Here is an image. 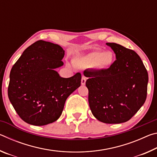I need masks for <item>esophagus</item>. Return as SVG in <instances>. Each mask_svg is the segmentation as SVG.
Listing matches in <instances>:
<instances>
[{"instance_id":"1","label":"esophagus","mask_w":157,"mask_h":157,"mask_svg":"<svg viewBox=\"0 0 157 157\" xmlns=\"http://www.w3.org/2000/svg\"><path fill=\"white\" fill-rule=\"evenodd\" d=\"M86 77L82 76V80H81V84H82V85H85V84H86Z\"/></svg>"}]
</instances>
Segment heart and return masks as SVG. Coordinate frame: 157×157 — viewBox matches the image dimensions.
I'll return each mask as SVG.
<instances>
[{
    "mask_svg": "<svg viewBox=\"0 0 157 157\" xmlns=\"http://www.w3.org/2000/svg\"><path fill=\"white\" fill-rule=\"evenodd\" d=\"M115 57L112 52L94 50L88 54L75 58V64L82 67H95L99 70H107L113 64Z\"/></svg>",
    "mask_w": 157,
    "mask_h": 157,
    "instance_id": "obj_1",
    "label": "heart"
}]
</instances>
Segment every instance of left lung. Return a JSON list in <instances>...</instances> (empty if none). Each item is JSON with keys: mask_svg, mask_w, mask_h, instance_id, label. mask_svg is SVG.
I'll use <instances>...</instances> for the list:
<instances>
[{"mask_svg": "<svg viewBox=\"0 0 157 157\" xmlns=\"http://www.w3.org/2000/svg\"><path fill=\"white\" fill-rule=\"evenodd\" d=\"M116 60L107 70L84 71L89 78V103L93 115L107 124L128 121L145 102L148 74L140 57L120 44L107 43Z\"/></svg>", "mask_w": 157, "mask_h": 157, "instance_id": "left-lung-1", "label": "left lung"}]
</instances>
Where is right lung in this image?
I'll return each instance as SVG.
<instances>
[{
	"label": "right lung",
	"instance_id": "1",
	"mask_svg": "<svg viewBox=\"0 0 157 157\" xmlns=\"http://www.w3.org/2000/svg\"><path fill=\"white\" fill-rule=\"evenodd\" d=\"M63 57L59 45L39 40L27 48L13 66L8 97L25 123L42 126L56 121L67 98L80 86L79 73L63 78L55 71L63 65Z\"/></svg>",
	"mask_w": 157,
	"mask_h": 157
}]
</instances>
